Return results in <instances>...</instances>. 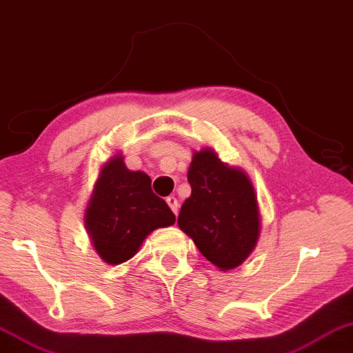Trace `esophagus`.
<instances>
[{
  "instance_id": "esophagus-1",
  "label": "esophagus",
  "mask_w": 353,
  "mask_h": 353,
  "mask_svg": "<svg viewBox=\"0 0 353 353\" xmlns=\"http://www.w3.org/2000/svg\"><path fill=\"white\" fill-rule=\"evenodd\" d=\"M166 203H168V206L171 208L172 212H174V214L177 215V212H179V203H177V199H176L174 196H168V198H166Z\"/></svg>"
}]
</instances>
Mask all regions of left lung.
Listing matches in <instances>:
<instances>
[{
  "label": "left lung",
  "mask_w": 353,
  "mask_h": 353,
  "mask_svg": "<svg viewBox=\"0 0 353 353\" xmlns=\"http://www.w3.org/2000/svg\"><path fill=\"white\" fill-rule=\"evenodd\" d=\"M192 194L179 212V228L222 271L234 270L255 249L260 212L250 179L219 160L212 149L194 152L188 168Z\"/></svg>",
  "instance_id": "8db88e82"
}]
</instances>
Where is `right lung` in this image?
Instances as JSON below:
<instances>
[{
	"label": "right lung",
	"instance_id": "right-lung-1",
	"mask_svg": "<svg viewBox=\"0 0 353 353\" xmlns=\"http://www.w3.org/2000/svg\"><path fill=\"white\" fill-rule=\"evenodd\" d=\"M150 183L145 172L125 166L122 154L99 171L83 220L94 250L109 265L130 260L152 231L174 225L176 215Z\"/></svg>",
	"mask_w": 353,
	"mask_h": 353
}]
</instances>
